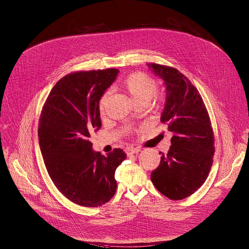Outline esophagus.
<instances>
[{"instance_id":"obj_1","label":"esophagus","mask_w":249,"mask_h":249,"mask_svg":"<svg viewBox=\"0 0 249 249\" xmlns=\"http://www.w3.org/2000/svg\"><path fill=\"white\" fill-rule=\"evenodd\" d=\"M139 152H141V149L138 148V147H129V148L126 149V153H127L128 156L136 154V153H139Z\"/></svg>"}]
</instances>
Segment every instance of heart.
Wrapping results in <instances>:
<instances>
[{"mask_svg":"<svg viewBox=\"0 0 249 249\" xmlns=\"http://www.w3.org/2000/svg\"><path fill=\"white\" fill-rule=\"evenodd\" d=\"M120 89L137 105H147L157 92L158 86L154 79L142 73L136 72L129 75L120 85ZM108 92L102 95L98 102V110L101 115L106 112V105Z\"/></svg>","mask_w":249,"mask_h":249,"instance_id":"heart-1","label":"heart"}]
</instances>
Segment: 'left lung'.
<instances>
[{
	"label": "left lung",
	"mask_w": 249,
	"mask_h": 249,
	"mask_svg": "<svg viewBox=\"0 0 249 249\" xmlns=\"http://www.w3.org/2000/svg\"><path fill=\"white\" fill-rule=\"evenodd\" d=\"M166 87V101L160 116L170 132L171 146L161 154L152 171L156 189L171 200L195 194L206 181L213 161L214 136L211 119L196 88L176 68L149 63Z\"/></svg>",
	"instance_id": "left-lung-1"
}]
</instances>
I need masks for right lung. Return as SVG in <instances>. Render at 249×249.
I'll use <instances>...</instances> for the list:
<instances>
[{
	"mask_svg": "<svg viewBox=\"0 0 249 249\" xmlns=\"http://www.w3.org/2000/svg\"><path fill=\"white\" fill-rule=\"evenodd\" d=\"M118 70L76 71L52 89L38 124L43 160L55 188L75 204L99 207L114 196V173L126 159L115 148L107 156L92 150L90 134L102 124L98 102Z\"/></svg>",
	"mask_w": 249,
	"mask_h": 249,
	"instance_id": "obj_1",
	"label": "right lung"
}]
</instances>
